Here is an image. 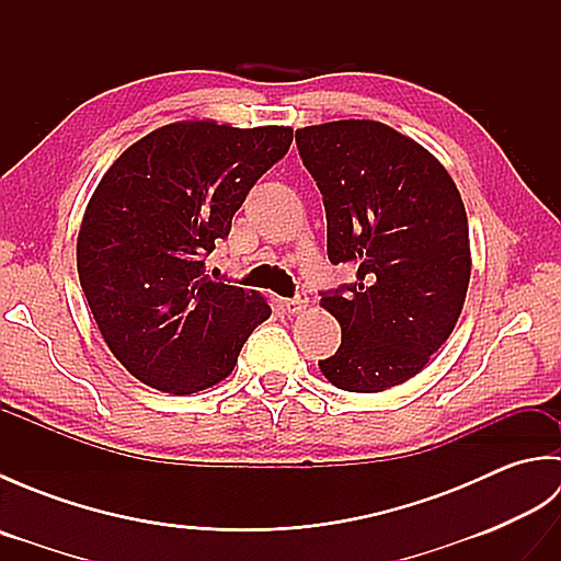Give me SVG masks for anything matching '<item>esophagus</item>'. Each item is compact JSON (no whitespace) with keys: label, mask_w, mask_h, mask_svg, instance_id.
Returning a JSON list of instances; mask_svg holds the SVG:
<instances>
[{"label":"esophagus","mask_w":561,"mask_h":561,"mask_svg":"<svg viewBox=\"0 0 561 561\" xmlns=\"http://www.w3.org/2000/svg\"><path fill=\"white\" fill-rule=\"evenodd\" d=\"M308 306V299L304 294H299V296H294V299H284V311H287L289 316H296V313H301L304 308Z\"/></svg>","instance_id":"esophagus-1"}]
</instances>
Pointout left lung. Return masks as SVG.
<instances>
[{"label":"left lung","instance_id":"8db88e82","mask_svg":"<svg viewBox=\"0 0 561 561\" xmlns=\"http://www.w3.org/2000/svg\"><path fill=\"white\" fill-rule=\"evenodd\" d=\"M323 195L328 257L356 282L323 291L340 350L318 362L332 386L380 392L410 380L448 340L470 282L468 214L432 153L376 121L296 129Z\"/></svg>","mask_w":561,"mask_h":561}]
</instances>
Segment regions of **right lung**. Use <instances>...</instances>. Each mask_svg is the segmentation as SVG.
I'll return each mask as SVG.
<instances>
[{
    "instance_id": "1",
    "label": "right lung",
    "mask_w": 561,
    "mask_h": 561,
    "mask_svg": "<svg viewBox=\"0 0 561 561\" xmlns=\"http://www.w3.org/2000/svg\"><path fill=\"white\" fill-rule=\"evenodd\" d=\"M291 137L277 125L173 123L101 178L79 229V282L105 344L141 383L173 396L211 388L270 318L260 294L211 282L205 257Z\"/></svg>"
}]
</instances>
